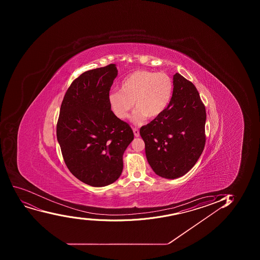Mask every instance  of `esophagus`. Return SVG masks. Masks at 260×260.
<instances>
[{
	"label": "esophagus",
	"mask_w": 260,
	"mask_h": 260,
	"mask_svg": "<svg viewBox=\"0 0 260 260\" xmlns=\"http://www.w3.org/2000/svg\"><path fill=\"white\" fill-rule=\"evenodd\" d=\"M133 132H134L135 137H140V132L139 129L137 128H133Z\"/></svg>",
	"instance_id": "esophagus-1"
}]
</instances>
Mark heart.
Returning <instances> with one entry per match:
<instances>
[{"instance_id": "b5f03b06", "label": "heart", "mask_w": 260, "mask_h": 260, "mask_svg": "<svg viewBox=\"0 0 260 260\" xmlns=\"http://www.w3.org/2000/svg\"><path fill=\"white\" fill-rule=\"evenodd\" d=\"M174 92V81L166 73L137 70L127 75L120 84V90L108 94L111 110L117 118H128L133 107L137 108L132 120L137 124L147 118H155L168 108Z\"/></svg>"}]
</instances>
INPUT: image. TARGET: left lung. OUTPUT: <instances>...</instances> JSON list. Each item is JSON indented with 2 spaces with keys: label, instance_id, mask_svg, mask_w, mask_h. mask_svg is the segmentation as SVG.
Masks as SVG:
<instances>
[{
  "label": "left lung",
  "instance_id": "left-lung-1",
  "mask_svg": "<svg viewBox=\"0 0 260 260\" xmlns=\"http://www.w3.org/2000/svg\"><path fill=\"white\" fill-rule=\"evenodd\" d=\"M166 110L140 128L146 156L157 175L176 179L195 165L205 146V106L195 85L176 73Z\"/></svg>",
  "mask_w": 260,
  "mask_h": 260
}]
</instances>
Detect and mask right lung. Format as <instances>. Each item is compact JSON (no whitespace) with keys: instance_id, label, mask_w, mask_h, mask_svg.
Segmentation results:
<instances>
[{"instance_id":"obj_1","label":"right lung","mask_w":260,"mask_h":260,"mask_svg":"<svg viewBox=\"0 0 260 260\" xmlns=\"http://www.w3.org/2000/svg\"><path fill=\"white\" fill-rule=\"evenodd\" d=\"M117 75L115 64L83 73L65 93L57 120V141L68 169L95 187L118 180L123 152L134 139L131 126L113 114L108 103Z\"/></svg>"}]
</instances>
